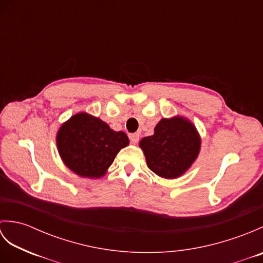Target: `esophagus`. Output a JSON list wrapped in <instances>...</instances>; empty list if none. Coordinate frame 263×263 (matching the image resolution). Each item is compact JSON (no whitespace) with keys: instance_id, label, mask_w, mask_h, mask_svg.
Instances as JSON below:
<instances>
[{"instance_id":"esophagus-1","label":"esophagus","mask_w":263,"mask_h":263,"mask_svg":"<svg viewBox=\"0 0 263 263\" xmlns=\"http://www.w3.org/2000/svg\"><path fill=\"white\" fill-rule=\"evenodd\" d=\"M139 139H140V135H139V133H133V135H130V140L133 144H137Z\"/></svg>"}]
</instances>
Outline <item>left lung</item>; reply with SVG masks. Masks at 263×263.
Returning <instances> with one entry per match:
<instances>
[{
	"label": "left lung",
	"mask_w": 263,
	"mask_h": 263,
	"mask_svg": "<svg viewBox=\"0 0 263 263\" xmlns=\"http://www.w3.org/2000/svg\"><path fill=\"white\" fill-rule=\"evenodd\" d=\"M139 147L149 170L166 180H174L191 168L201 149V137L193 123L182 115L161 119L154 135L142 138Z\"/></svg>",
	"instance_id": "1"
}]
</instances>
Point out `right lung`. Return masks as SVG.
Returning <instances> with one entry per match:
<instances>
[{
    "instance_id": "obj_1",
    "label": "right lung",
    "mask_w": 263,
    "mask_h": 263,
    "mask_svg": "<svg viewBox=\"0 0 263 263\" xmlns=\"http://www.w3.org/2000/svg\"><path fill=\"white\" fill-rule=\"evenodd\" d=\"M124 132L86 111L72 115L57 133L58 152L63 164L80 177H103L120 150L128 146Z\"/></svg>"
}]
</instances>
